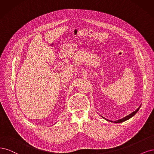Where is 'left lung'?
<instances>
[{"instance_id": "obj_1", "label": "left lung", "mask_w": 154, "mask_h": 154, "mask_svg": "<svg viewBox=\"0 0 154 154\" xmlns=\"http://www.w3.org/2000/svg\"><path fill=\"white\" fill-rule=\"evenodd\" d=\"M140 107H139V108H137L135 111H134V112H132L131 114H130V115H128V116H125V117H124V118L120 119V120H119L114 121V122H113V121H111V120H107V121H109V122H111L116 123H122V122H125V121L128 120V119H130L131 118H132L133 116H134V115H136V112L139 111V109H140ZM105 119H106V118H105Z\"/></svg>"}]
</instances>
